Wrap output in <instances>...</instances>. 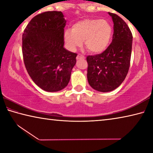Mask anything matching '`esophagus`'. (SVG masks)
I'll use <instances>...</instances> for the list:
<instances>
[{
    "instance_id": "obj_1",
    "label": "esophagus",
    "mask_w": 153,
    "mask_h": 153,
    "mask_svg": "<svg viewBox=\"0 0 153 153\" xmlns=\"http://www.w3.org/2000/svg\"><path fill=\"white\" fill-rule=\"evenodd\" d=\"M76 59H77V60H81V59H85V56H83L82 55H78L77 56V57H76Z\"/></svg>"
}]
</instances>
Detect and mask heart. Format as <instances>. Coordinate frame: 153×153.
<instances>
[{
  "label": "heart",
  "mask_w": 153,
  "mask_h": 153,
  "mask_svg": "<svg viewBox=\"0 0 153 153\" xmlns=\"http://www.w3.org/2000/svg\"><path fill=\"white\" fill-rule=\"evenodd\" d=\"M113 36V27L105 19H84L72 25L71 30H65L63 38L71 51L82 45L92 53H100L107 49Z\"/></svg>",
  "instance_id": "heart-1"
}]
</instances>
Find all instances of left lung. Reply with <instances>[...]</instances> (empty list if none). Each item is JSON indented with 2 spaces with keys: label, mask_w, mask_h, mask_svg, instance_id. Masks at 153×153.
I'll return each instance as SVG.
<instances>
[{
  "label": "left lung",
  "mask_w": 153,
  "mask_h": 153,
  "mask_svg": "<svg viewBox=\"0 0 153 153\" xmlns=\"http://www.w3.org/2000/svg\"><path fill=\"white\" fill-rule=\"evenodd\" d=\"M113 22V40L99 55L88 56L87 77L93 89L101 92L117 88L125 79L130 63L132 34L126 23L117 15L108 13Z\"/></svg>",
  "instance_id": "1"
}]
</instances>
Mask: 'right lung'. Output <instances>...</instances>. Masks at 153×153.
Wrapping results in <instances>:
<instances>
[{"instance_id": "1", "label": "right lung", "mask_w": 153, "mask_h": 153, "mask_svg": "<svg viewBox=\"0 0 153 153\" xmlns=\"http://www.w3.org/2000/svg\"><path fill=\"white\" fill-rule=\"evenodd\" d=\"M67 21L61 11H46L30 21L22 36L25 68L33 82L46 92L64 89L76 64L77 54L64 47Z\"/></svg>"}]
</instances>
